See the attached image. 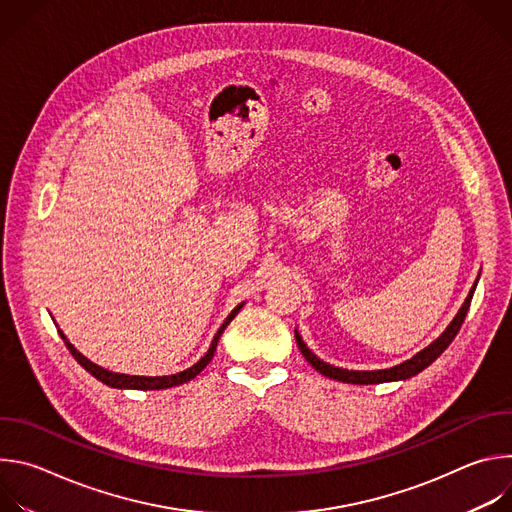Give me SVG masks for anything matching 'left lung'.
I'll list each match as a JSON object with an SVG mask.
<instances>
[{
    "label": "left lung",
    "instance_id": "left-lung-1",
    "mask_svg": "<svg viewBox=\"0 0 512 512\" xmlns=\"http://www.w3.org/2000/svg\"><path fill=\"white\" fill-rule=\"evenodd\" d=\"M474 289H476V283L474 287L470 289V294L464 302V306L460 308L458 316L452 320V324L446 328V332L437 338L435 342H431L427 348H423L421 352H417L413 358L397 364V367H391V369H383V371H348V369H340V367H334V364H328L324 360H320L302 340V336L296 332V342L304 354V358L312 364V367L322 373L324 377H330V379H336V381H342V383H354V385H373V383H387V381H403V379H409V377H415L417 373H421L425 367H429V364L440 356L450 344L452 340L456 338V334L460 332L462 324H464V318L470 310V302H472V296H474Z\"/></svg>",
    "mask_w": 512,
    "mask_h": 512
}]
</instances>
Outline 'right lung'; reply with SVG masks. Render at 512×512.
Listing matches in <instances>:
<instances>
[{
	"mask_svg": "<svg viewBox=\"0 0 512 512\" xmlns=\"http://www.w3.org/2000/svg\"><path fill=\"white\" fill-rule=\"evenodd\" d=\"M239 310H241V306H237V308L229 314V318L225 320V324H223L221 328H218V332H216V336H214V340H212L208 352H206L196 364H192L190 369H186V371H182V373L168 375V377H133V375L111 373V371H107V369H103V367H97V364L91 362L89 358H85L75 346H72V344L66 340V336H64L60 330H58V332H60V338L64 340L66 348L70 350V354L75 356V360H79L81 367H85V369H87L95 379H99L101 383H105V385H109V387H115V389H168V387H176V385H182V383L194 379V377L206 367V364H208V362L212 360V356H214L218 338H221L223 330H225V328L229 326V322L239 314Z\"/></svg>",
	"mask_w": 512,
	"mask_h": 512,
	"instance_id": "right-lung-1",
	"label": "right lung"
}]
</instances>
